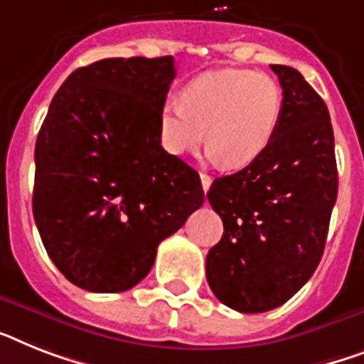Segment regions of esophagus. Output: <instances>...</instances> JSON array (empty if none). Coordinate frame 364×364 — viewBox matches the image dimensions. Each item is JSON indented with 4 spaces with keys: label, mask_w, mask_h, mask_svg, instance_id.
<instances>
[{
    "label": "esophagus",
    "mask_w": 364,
    "mask_h": 364,
    "mask_svg": "<svg viewBox=\"0 0 364 364\" xmlns=\"http://www.w3.org/2000/svg\"><path fill=\"white\" fill-rule=\"evenodd\" d=\"M200 179H202V187H203V192H208L209 187H211V176H208V173H200Z\"/></svg>",
    "instance_id": "1"
}]
</instances>
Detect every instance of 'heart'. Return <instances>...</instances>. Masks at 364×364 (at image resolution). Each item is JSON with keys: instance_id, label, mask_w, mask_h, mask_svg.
I'll use <instances>...</instances> for the list:
<instances>
[{"instance_id": "b5f03b06", "label": "heart", "mask_w": 364, "mask_h": 364, "mask_svg": "<svg viewBox=\"0 0 364 364\" xmlns=\"http://www.w3.org/2000/svg\"><path fill=\"white\" fill-rule=\"evenodd\" d=\"M284 97L271 76L250 70H211L191 80L181 100H166L159 114L161 146L181 156L208 141V156L239 170L273 144Z\"/></svg>"}]
</instances>
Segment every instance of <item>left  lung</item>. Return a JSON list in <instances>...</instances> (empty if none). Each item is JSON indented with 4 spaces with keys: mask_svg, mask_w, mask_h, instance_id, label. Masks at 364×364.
I'll list each match as a JSON object with an SVG mask.
<instances>
[{
    "mask_svg": "<svg viewBox=\"0 0 364 364\" xmlns=\"http://www.w3.org/2000/svg\"><path fill=\"white\" fill-rule=\"evenodd\" d=\"M282 87V117L267 151L217 177L208 192L224 233L208 254L217 299L256 314L284 305L312 277L326 249L338 192L329 110L299 70L271 65Z\"/></svg>",
    "mask_w": 364,
    "mask_h": 364,
    "instance_id": "8db88e82",
    "label": "left lung"
}]
</instances>
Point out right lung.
I'll list each match as a JSON object with an SVG mask.
<instances>
[{
  "label": "right lung",
  "instance_id": "1",
  "mask_svg": "<svg viewBox=\"0 0 364 364\" xmlns=\"http://www.w3.org/2000/svg\"><path fill=\"white\" fill-rule=\"evenodd\" d=\"M172 55L110 58L76 69L35 144L33 217L55 267L95 294L136 286L156 247L203 203L200 176L164 151L159 114Z\"/></svg>",
  "mask_w": 364,
  "mask_h": 364
}]
</instances>
